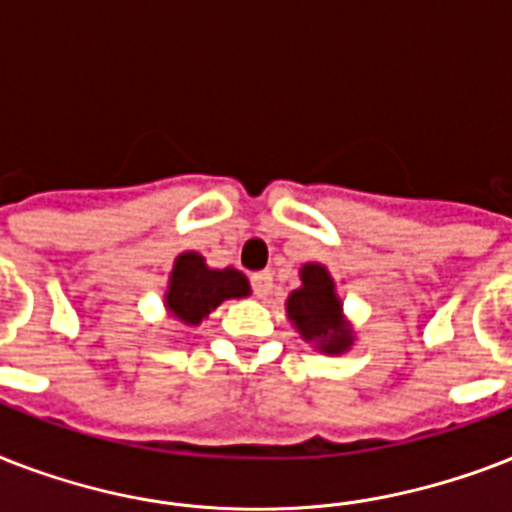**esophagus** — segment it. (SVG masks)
<instances>
[{"label": "esophagus", "mask_w": 512, "mask_h": 512, "mask_svg": "<svg viewBox=\"0 0 512 512\" xmlns=\"http://www.w3.org/2000/svg\"><path fill=\"white\" fill-rule=\"evenodd\" d=\"M252 289H255V295L260 297V300H265V297L271 295L273 292V276L268 271L263 273H255L252 276Z\"/></svg>", "instance_id": "34e87169"}]
</instances>
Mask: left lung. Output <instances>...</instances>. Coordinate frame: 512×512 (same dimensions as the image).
I'll use <instances>...</instances> for the list:
<instances>
[{
  "instance_id": "obj_1",
  "label": "left lung",
  "mask_w": 512,
  "mask_h": 512,
  "mask_svg": "<svg viewBox=\"0 0 512 512\" xmlns=\"http://www.w3.org/2000/svg\"><path fill=\"white\" fill-rule=\"evenodd\" d=\"M287 319L313 348L327 356H342L356 345V332L342 311L337 284L327 265L305 263L300 268V287L289 292Z\"/></svg>"
}]
</instances>
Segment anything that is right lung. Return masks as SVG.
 Listing matches in <instances>:
<instances>
[{"label":"right lung","mask_w":512,"mask_h":512,"mask_svg":"<svg viewBox=\"0 0 512 512\" xmlns=\"http://www.w3.org/2000/svg\"><path fill=\"white\" fill-rule=\"evenodd\" d=\"M252 295L249 279L236 268H209L199 252H180L172 263L164 311L185 327H199L225 300Z\"/></svg>","instance_id":"1"}]
</instances>
